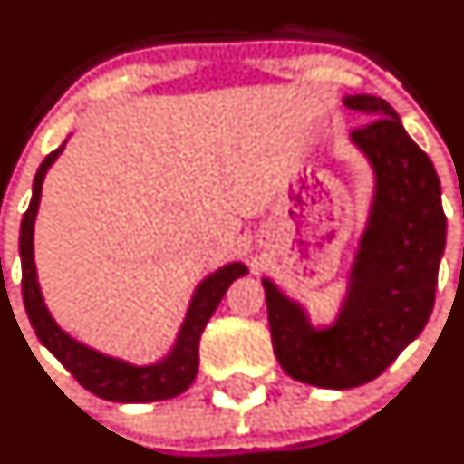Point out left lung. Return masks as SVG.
Wrapping results in <instances>:
<instances>
[{"label": "left lung", "mask_w": 464, "mask_h": 464, "mask_svg": "<svg viewBox=\"0 0 464 464\" xmlns=\"http://www.w3.org/2000/svg\"><path fill=\"white\" fill-rule=\"evenodd\" d=\"M345 106L370 121L352 139L372 161L376 197L341 316L314 330L305 312L263 278L278 362L294 381L323 390L373 381L422 332L447 238L438 174L396 111L372 94L347 97Z\"/></svg>", "instance_id": "obj_1"}]
</instances>
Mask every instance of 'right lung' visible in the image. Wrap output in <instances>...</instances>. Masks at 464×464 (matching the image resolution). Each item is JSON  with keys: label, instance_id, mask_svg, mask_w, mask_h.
I'll return each mask as SVG.
<instances>
[{"label": "right lung", "instance_id": "right-lung-1", "mask_svg": "<svg viewBox=\"0 0 464 464\" xmlns=\"http://www.w3.org/2000/svg\"><path fill=\"white\" fill-rule=\"evenodd\" d=\"M63 150L59 146L53 150L39 166L33 181V198L28 210L24 212L22 232H19V256H22V296L28 318L42 345L48 350L68 372L77 378L82 387L92 392L94 396L112 402H150L166 401L179 396L192 385L198 370V341H201L203 327L208 325L210 316L221 303L223 294L234 278L247 274V267L241 263H230L208 276L194 292L190 310L186 314L181 332H179L177 345L157 365L134 367L117 358L103 356V353L72 341L66 332L57 327L53 316L44 305L42 292L37 285V272L33 261V223L42 197V181L46 170Z\"/></svg>", "mask_w": 464, "mask_h": 464}]
</instances>
